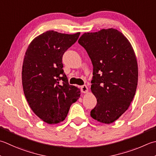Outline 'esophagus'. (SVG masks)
<instances>
[{
	"label": "esophagus",
	"instance_id": "1",
	"mask_svg": "<svg viewBox=\"0 0 156 156\" xmlns=\"http://www.w3.org/2000/svg\"><path fill=\"white\" fill-rule=\"evenodd\" d=\"M80 89H81L82 93H87L88 92V87H87V85H82V86L80 87Z\"/></svg>",
	"mask_w": 156,
	"mask_h": 156
}]
</instances>
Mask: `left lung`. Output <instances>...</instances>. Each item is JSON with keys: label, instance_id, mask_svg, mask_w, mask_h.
I'll use <instances>...</instances> for the list:
<instances>
[{"label": "left lung", "instance_id": "1", "mask_svg": "<svg viewBox=\"0 0 156 156\" xmlns=\"http://www.w3.org/2000/svg\"><path fill=\"white\" fill-rule=\"evenodd\" d=\"M93 63L91 91L97 105L90 112L94 120L110 124L126 112L138 82L136 56L129 41L115 29L84 33L78 40Z\"/></svg>", "mask_w": 156, "mask_h": 156}]
</instances>
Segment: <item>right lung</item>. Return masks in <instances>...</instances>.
<instances>
[{"label": "right lung", "instance_id": "add662e5", "mask_svg": "<svg viewBox=\"0 0 156 156\" xmlns=\"http://www.w3.org/2000/svg\"><path fill=\"white\" fill-rule=\"evenodd\" d=\"M80 33L47 31L30 44L22 67L23 92L30 108L48 124L63 121L80 90L70 85L63 72L62 57Z\"/></svg>", "mask_w": 156, "mask_h": 156}]
</instances>
